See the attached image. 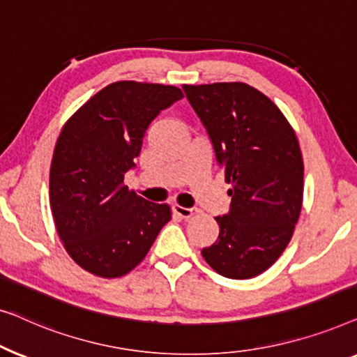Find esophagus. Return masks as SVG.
Listing matches in <instances>:
<instances>
[{"mask_svg":"<svg viewBox=\"0 0 357 357\" xmlns=\"http://www.w3.org/2000/svg\"><path fill=\"white\" fill-rule=\"evenodd\" d=\"M173 210H174V213L179 215L181 218H190V217H192V215L195 213V210H194V208L181 207V205H174Z\"/></svg>","mask_w":357,"mask_h":357,"instance_id":"1","label":"esophagus"}]
</instances>
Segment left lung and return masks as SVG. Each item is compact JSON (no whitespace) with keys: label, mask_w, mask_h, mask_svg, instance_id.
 <instances>
[{"label":"left lung","mask_w":357,"mask_h":357,"mask_svg":"<svg viewBox=\"0 0 357 357\" xmlns=\"http://www.w3.org/2000/svg\"><path fill=\"white\" fill-rule=\"evenodd\" d=\"M231 184L218 239L202 249L215 272L248 280L272 267L293 238L303 207L304 163L288 119L244 82L184 85Z\"/></svg>","instance_id":"left-lung-1"}]
</instances>
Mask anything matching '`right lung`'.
<instances>
[{
	"label": "right lung",
	"mask_w": 357,
	"mask_h": 357,
	"mask_svg": "<svg viewBox=\"0 0 357 357\" xmlns=\"http://www.w3.org/2000/svg\"><path fill=\"white\" fill-rule=\"evenodd\" d=\"M183 97L173 85L119 80L63 126L50 168V205L64 249L92 275L129 273L172 220L168 204L149 202L123 181L149 124Z\"/></svg>",
	"instance_id": "1"
}]
</instances>
